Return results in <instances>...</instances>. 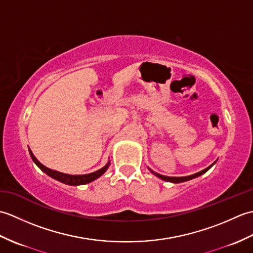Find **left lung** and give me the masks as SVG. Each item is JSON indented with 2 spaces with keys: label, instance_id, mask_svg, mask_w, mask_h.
Returning a JSON list of instances; mask_svg holds the SVG:
<instances>
[{
  "label": "left lung",
  "instance_id": "1",
  "mask_svg": "<svg viewBox=\"0 0 253 253\" xmlns=\"http://www.w3.org/2000/svg\"><path fill=\"white\" fill-rule=\"evenodd\" d=\"M215 163V162H214ZM214 163L212 164V165H210L209 168H207V169H204L203 170H201V171H199V173H196V174H193V175H190V176H185V177H169V176H164V175H160V174H158V173H155V171H153V170H151L152 173L155 175V176H158L159 178H161V179H163V180H166V181H170V182H174V184H177V182H182V181H187V180H190V179H192V178H196V177H198V176H200V175H202V174H204L206 173V171H208L210 169L212 168V166L214 165Z\"/></svg>",
  "mask_w": 253,
  "mask_h": 253
}]
</instances>
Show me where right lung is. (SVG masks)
Instances as JSON below:
<instances>
[{"mask_svg":"<svg viewBox=\"0 0 253 253\" xmlns=\"http://www.w3.org/2000/svg\"><path fill=\"white\" fill-rule=\"evenodd\" d=\"M29 153H30V157L32 159V161L37 164L38 168H39L41 170H43L46 175H49L52 178H54L58 181L64 182V184L66 185H71V186H78V185H84V184H88V182H91L92 180L99 178V177L105 173V170L109 168L110 163H107L104 168H102L101 169L93 171V173H90V174H85V175H68V174H64L61 173V171H57V170H53L45 168L44 165H42L39 161L36 159V157L34 154H32L31 150L29 149Z\"/></svg>","mask_w":253,"mask_h":253,"instance_id":"obj_1","label":"right lung"}]
</instances>
